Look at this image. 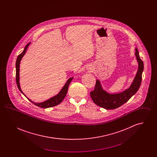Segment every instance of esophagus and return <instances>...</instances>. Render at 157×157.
Instances as JSON below:
<instances>
[{
  "instance_id": "esophagus-1",
  "label": "esophagus",
  "mask_w": 157,
  "mask_h": 157,
  "mask_svg": "<svg viewBox=\"0 0 157 157\" xmlns=\"http://www.w3.org/2000/svg\"><path fill=\"white\" fill-rule=\"evenodd\" d=\"M87 69L89 70V71H92V70L93 69H92V67H87Z\"/></svg>"
}]
</instances>
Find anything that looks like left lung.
Here are the masks:
<instances>
[{
  "label": "left lung",
  "mask_w": 157,
  "mask_h": 157,
  "mask_svg": "<svg viewBox=\"0 0 157 157\" xmlns=\"http://www.w3.org/2000/svg\"><path fill=\"white\" fill-rule=\"evenodd\" d=\"M135 55L138 64V67L134 80L129 87L122 92L111 94L104 90L100 81L97 79L95 89L90 92V97L97 105L106 110L116 109L126 103L139 90L142 81L144 63L140 58L138 49L135 48Z\"/></svg>",
  "instance_id": "1"
}]
</instances>
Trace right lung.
<instances>
[{
    "instance_id": "right-lung-1",
    "label": "right lung",
    "mask_w": 157,
    "mask_h": 157,
    "mask_svg": "<svg viewBox=\"0 0 157 157\" xmlns=\"http://www.w3.org/2000/svg\"><path fill=\"white\" fill-rule=\"evenodd\" d=\"M31 42L28 43L27 45H26V46L24 48V50L21 53L17 58L16 62V83H17V86L19 88V90L22 92L25 97L26 95L24 94V93L23 92L21 88V86H20V82H19V71H20V63H21V61L22 59L23 56L25 55V54L26 52V51L28 48V47L30 45ZM73 77L69 78L67 79V81L65 83V84L64 85V86H63V88L61 89V90L59 92V93L53 96L52 97L49 98V99H47L46 101H45L42 102H39V103H36V102H34L32 101H31L30 99H29L28 98H27L28 99V100L30 101L31 102H32L33 104L36 105L37 106L42 108H51L53 107L54 106H56L57 105L59 104L63 100V99L65 97L67 94V90H68V86L70 84L71 82L72 81V80L73 79Z\"/></svg>"
}]
</instances>
